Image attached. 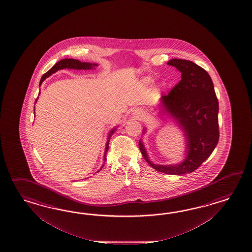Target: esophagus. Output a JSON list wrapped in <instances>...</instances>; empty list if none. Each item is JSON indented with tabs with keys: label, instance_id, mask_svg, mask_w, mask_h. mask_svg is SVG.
Listing matches in <instances>:
<instances>
[{
	"label": "esophagus",
	"instance_id": "esophagus-1",
	"mask_svg": "<svg viewBox=\"0 0 252 252\" xmlns=\"http://www.w3.org/2000/svg\"><path fill=\"white\" fill-rule=\"evenodd\" d=\"M132 114L134 115H136L137 118H139V119L143 117V112H142L140 109H138V108H137V109H134V110H133V112H132Z\"/></svg>",
	"mask_w": 252,
	"mask_h": 252
}]
</instances>
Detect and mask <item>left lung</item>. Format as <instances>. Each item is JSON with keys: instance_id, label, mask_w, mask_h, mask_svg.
<instances>
[{"instance_id": "obj_1", "label": "left lung", "mask_w": 252, "mask_h": 252, "mask_svg": "<svg viewBox=\"0 0 252 252\" xmlns=\"http://www.w3.org/2000/svg\"><path fill=\"white\" fill-rule=\"evenodd\" d=\"M168 65L181 72V80L168 95H162L160 104L185 132L187 157L172 165H158L149 160L141 140L139 150L147 162L158 172L167 175L192 173L206 160L219 140V104L214 83L206 70L193 62L172 59ZM145 131V130H144Z\"/></svg>"}]
</instances>
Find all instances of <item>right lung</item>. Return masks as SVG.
Listing matches in <instances>:
<instances>
[{
    "instance_id": "1",
    "label": "right lung",
    "mask_w": 252,
    "mask_h": 252,
    "mask_svg": "<svg viewBox=\"0 0 252 252\" xmlns=\"http://www.w3.org/2000/svg\"><path fill=\"white\" fill-rule=\"evenodd\" d=\"M97 65H98V64H96V63H82V62L78 61V60H76V59H63V60H60V61L57 62L52 68L50 69L48 72H46L45 74H44L43 76H41L40 81H39V86L42 84V82L45 80L46 78H47L48 76L53 75L54 73L57 72L58 70H61V69L63 68L77 69V70H82V69H84V70H88V69L93 68L94 66H97ZM38 94H39V93H38ZM37 100H38V98H37L36 100H35V103L37 102ZM34 110H35V109H34ZM115 128H114V129L111 130V132L109 133V136H108V141H107L106 143V148H105V153H104V159H103V160H104V162L102 163V166L100 167V169H99L98 172H99V171L101 170V168L104 166V163H105V160H106L107 151H108V148H109L110 137H111V136L115 133Z\"/></svg>"
}]
</instances>
